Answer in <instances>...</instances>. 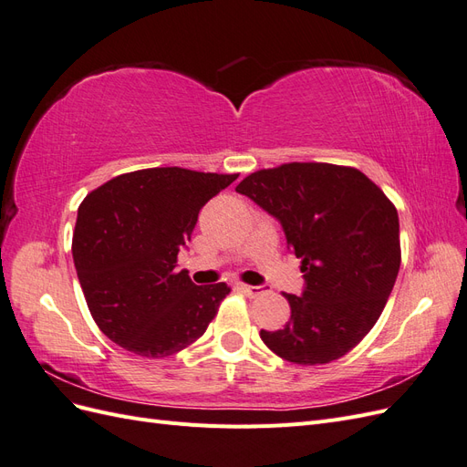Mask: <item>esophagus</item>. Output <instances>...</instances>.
Listing matches in <instances>:
<instances>
[{"instance_id":"1","label":"esophagus","mask_w":467,"mask_h":467,"mask_svg":"<svg viewBox=\"0 0 467 467\" xmlns=\"http://www.w3.org/2000/svg\"><path fill=\"white\" fill-rule=\"evenodd\" d=\"M237 290H242L244 294H247L249 298H255V296H259V294L265 292V286H249V285H244V282H239Z\"/></svg>"}]
</instances>
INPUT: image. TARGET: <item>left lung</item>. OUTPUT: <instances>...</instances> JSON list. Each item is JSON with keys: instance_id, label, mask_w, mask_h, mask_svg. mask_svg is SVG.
I'll list each match as a JSON object with an SVG mask.
<instances>
[{"instance_id": "obj_1", "label": "left lung", "mask_w": 467, "mask_h": 467, "mask_svg": "<svg viewBox=\"0 0 467 467\" xmlns=\"http://www.w3.org/2000/svg\"><path fill=\"white\" fill-rule=\"evenodd\" d=\"M268 214L302 259V296L285 294L292 316L263 343L294 364L345 357L374 327L401 265L398 210L355 167L282 163L235 187Z\"/></svg>"}]
</instances>
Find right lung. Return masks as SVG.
Instances as JSON below:
<instances>
[{
  "instance_id": "obj_1",
  "label": "right lung",
  "mask_w": 467,
  "mask_h": 467,
  "mask_svg": "<svg viewBox=\"0 0 467 467\" xmlns=\"http://www.w3.org/2000/svg\"><path fill=\"white\" fill-rule=\"evenodd\" d=\"M234 175L151 167L91 191L78 210L72 253L89 312L112 343L148 358L202 337L230 286H196L177 273L201 208Z\"/></svg>"
}]
</instances>
